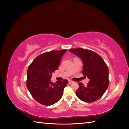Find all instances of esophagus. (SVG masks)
Masks as SVG:
<instances>
[{"mask_svg": "<svg viewBox=\"0 0 129 129\" xmlns=\"http://www.w3.org/2000/svg\"><path fill=\"white\" fill-rule=\"evenodd\" d=\"M68 82H69V84H71V83H73L74 82V81H73L72 80H69L68 81Z\"/></svg>", "mask_w": 129, "mask_h": 129, "instance_id": "1", "label": "esophagus"}]
</instances>
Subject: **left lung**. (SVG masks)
I'll return each mask as SVG.
<instances>
[{
    "label": "left lung",
    "instance_id": "1",
    "mask_svg": "<svg viewBox=\"0 0 129 129\" xmlns=\"http://www.w3.org/2000/svg\"><path fill=\"white\" fill-rule=\"evenodd\" d=\"M70 52L79 57L83 62L82 74L89 79L87 86L79 83L76 95L85 102H92L100 99L109 85V70L98 54L83 48L71 49Z\"/></svg>",
    "mask_w": 129,
    "mask_h": 129
}]
</instances>
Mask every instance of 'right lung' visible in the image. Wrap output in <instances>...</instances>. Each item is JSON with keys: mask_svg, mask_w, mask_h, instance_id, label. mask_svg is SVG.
Wrapping results in <instances>:
<instances>
[{"mask_svg": "<svg viewBox=\"0 0 129 129\" xmlns=\"http://www.w3.org/2000/svg\"><path fill=\"white\" fill-rule=\"evenodd\" d=\"M67 50H52L43 53L29 66L27 88L33 98L41 104L51 105L61 99L68 80L53 83L50 79L53 73L58 69L62 57Z\"/></svg>", "mask_w": 129, "mask_h": 129, "instance_id": "obj_1", "label": "right lung"}]
</instances>
